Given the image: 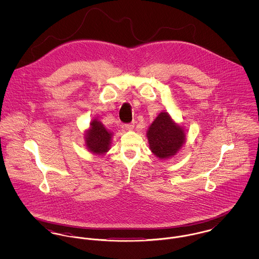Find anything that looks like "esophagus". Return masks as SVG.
Returning a JSON list of instances; mask_svg holds the SVG:
<instances>
[{
	"mask_svg": "<svg viewBox=\"0 0 259 259\" xmlns=\"http://www.w3.org/2000/svg\"><path fill=\"white\" fill-rule=\"evenodd\" d=\"M134 127H135V123H134V122L124 124V128H125V130H127V131H132V130H134Z\"/></svg>",
	"mask_w": 259,
	"mask_h": 259,
	"instance_id": "34e87169",
	"label": "esophagus"
}]
</instances>
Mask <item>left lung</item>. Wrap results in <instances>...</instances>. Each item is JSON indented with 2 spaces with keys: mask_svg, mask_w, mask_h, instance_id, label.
Here are the masks:
<instances>
[{
  "mask_svg": "<svg viewBox=\"0 0 259 259\" xmlns=\"http://www.w3.org/2000/svg\"><path fill=\"white\" fill-rule=\"evenodd\" d=\"M147 138L151 152L159 159H167L185 146L186 135L183 125L167 111H161L148 126Z\"/></svg>",
  "mask_w": 259,
  "mask_h": 259,
  "instance_id": "obj_1",
  "label": "left lung"
}]
</instances>
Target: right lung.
Segmentation results:
<instances>
[{
	"instance_id": "obj_1",
	"label": "right lung",
	"mask_w": 259,
	"mask_h": 259,
	"mask_svg": "<svg viewBox=\"0 0 259 259\" xmlns=\"http://www.w3.org/2000/svg\"><path fill=\"white\" fill-rule=\"evenodd\" d=\"M112 136V132H110L98 118H94L84 132L85 148L96 155H104L111 149Z\"/></svg>"
}]
</instances>
